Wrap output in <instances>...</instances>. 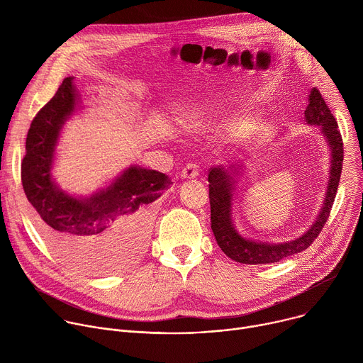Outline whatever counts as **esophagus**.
I'll return each mask as SVG.
<instances>
[{
	"label": "esophagus",
	"instance_id": "obj_1",
	"mask_svg": "<svg viewBox=\"0 0 363 363\" xmlns=\"http://www.w3.org/2000/svg\"><path fill=\"white\" fill-rule=\"evenodd\" d=\"M199 175V167L196 165V164H188L184 169H182V172H181V177L184 178V179H191V178H195V177H198Z\"/></svg>",
	"mask_w": 363,
	"mask_h": 363
}]
</instances>
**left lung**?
<instances>
[{
    "mask_svg": "<svg viewBox=\"0 0 363 363\" xmlns=\"http://www.w3.org/2000/svg\"><path fill=\"white\" fill-rule=\"evenodd\" d=\"M304 119L308 125L320 126L322 133L325 135L332 149V167L323 208L319 213L315 224L300 238L281 244H266L255 242L241 237L231 223V199L234 191V178L231 174L233 168L237 172L238 168L230 167L225 169L223 167H214L210 169L208 182L211 203V228L220 248L238 263L270 264L306 250L319 237L323 225L330 216L342 174L343 140L335 116L332 115L329 106L326 105V100L316 87H313L308 94V105L304 111Z\"/></svg>",
    "mask_w": 363,
    "mask_h": 363,
    "instance_id": "obj_1",
    "label": "left lung"
}]
</instances>
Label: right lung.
Segmentation results:
<instances>
[{
  "label": "right lung",
  "instance_id": "add662e5",
  "mask_svg": "<svg viewBox=\"0 0 363 363\" xmlns=\"http://www.w3.org/2000/svg\"><path fill=\"white\" fill-rule=\"evenodd\" d=\"M66 77L31 122L21 182L44 238L80 269L109 270L130 263L146 240L152 202L171 185L165 174L130 167L112 185L77 199L56 186L51 165L60 129L76 109Z\"/></svg>",
  "mask_w": 363,
  "mask_h": 363
}]
</instances>
